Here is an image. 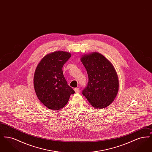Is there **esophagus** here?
<instances>
[{
	"label": "esophagus",
	"instance_id": "1",
	"mask_svg": "<svg viewBox=\"0 0 152 152\" xmlns=\"http://www.w3.org/2000/svg\"><path fill=\"white\" fill-rule=\"evenodd\" d=\"M74 90H75V91L76 93H79V88H75L74 89Z\"/></svg>",
	"mask_w": 152,
	"mask_h": 152
}]
</instances>
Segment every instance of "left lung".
<instances>
[{
  "label": "left lung",
  "instance_id": "1",
  "mask_svg": "<svg viewBox=\"0 0 152 152\" xmlns=\"http://www.w3.org/2000/svg\"><path fill=\"white\" fill-rule=\"evenodd\" d=\"M81 61L88 76V84L82 94L94 107L106 108L114 101L118 91V79L114 66L98 52L83 56Z\"/></svg>",
  "mask_w": 152,
  "mask_h": 152
}]
</instances>
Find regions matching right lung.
<instances>
[{
  "label": "right lung",
  "mask_w": 152,
  "mask_h": 152,
  "mask_svg": "<svg viewBox=\"0 0 152 152\" xmlns=\"http://www.w3.org/2000/svg\"><path fill=\"white\" fill-rule=\"evenodd\" d=\"M71 56L67 52H53L45 55L36 67L34 77L36 96L50 109L63 108L75 93L68 85L62 69Z\"/></svg>",
  "instance_id": "obj_1"
}]
</instances>
